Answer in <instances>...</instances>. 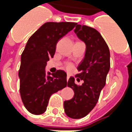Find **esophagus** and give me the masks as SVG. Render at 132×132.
Segmentation results:
<instances>
[{"label": "esophagus", "mask_w": 132, "mask_h": 132, "mask_svg": "<svg viewBox=\"0 0 132 132\" xmlns=\"http://www.w3.org/2000/svg\"><path fill=\"white\" fill-rule=\"evenodd\" d=\"M69 78H70V76H69V75H67V76H66V80H67V81L69 80Z\"/></svg>", "instance_id": "esophagus-1"}]
</instances>
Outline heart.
Wrapping results in <instances>:
<instances>
[{"mask_svg":"<svg viewBox=\"0 0 132 132\" xmlns=\"http://www.w3.org/2000/svg\"><path fill=\"white\" fill-rule=\"evenodd\" d=\"M73 69V66L71 64H68V65H66V69L68 70V71H71Z\"/></svg>","mask_w":132,"mask_h":132,"instance_id":"heart-1","label":"heart"}]
</instances>
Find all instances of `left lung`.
I'll return each instance as SVG.
<instances>
[{"label":"left lung","instance_id":"obj_1","mask_svg":"<svg viewBox=\"0 0 132 132\" xmlns=\"http://www.w3.org/2000/svg\"><path fill=\"white\" fill-rule=\"evenodd\" d=\"M79 38L86 44L85 58L78 67V80H82V85H77L71 77L67 85L73 89V98L63 103L66 116L73 119L84 118L90 112L98 100L101 89L106 85L110 70V51L106 41L98 31L89 26L78 24L74 30Z\"/></svg>","mask_w":132,"mask_h":132}]
</instances>
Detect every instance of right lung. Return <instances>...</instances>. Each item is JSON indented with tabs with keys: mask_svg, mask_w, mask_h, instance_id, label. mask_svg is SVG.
<instances>
[{
	"mask_svg": "<svg viewBox=\"0 0 132 132\" xmlns=\"http://www.w3.org/2000/svg\"><path fill=\"white\" fill-rule=\"evenodd\" d=\"M76 25L74 22H47L28 40L21 56L19 92L25 108L32 114L45 113L52 94L67 85L64 71L57 70L47 76L45 69L54 55L59 40Z\"/></svg>",
	"mask_w": 132,
	"mask_h": 132,
	"instance_id": "add662e5",
	"label": "right lung"
}]
</instances>
